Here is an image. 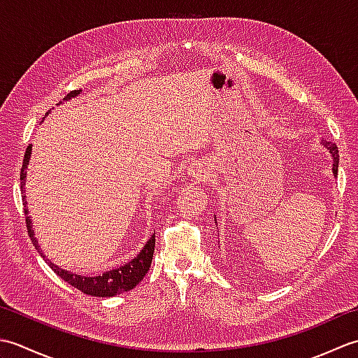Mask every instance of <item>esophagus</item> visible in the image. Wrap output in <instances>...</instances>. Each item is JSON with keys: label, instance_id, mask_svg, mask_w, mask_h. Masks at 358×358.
<instances>
[{"label": "esophagus", "instance_id": "1", "mask_svg": "<svg viewBox=\"0 0 358 358\" xmlns=\"http://www.w3.org/2000/svg\"><path fill=\"white\" fill-rule=\"evenodd\" d=\"M189 177L199 181H204L208 178V164L204 162H194L191 166L187 167Z\"/></svg>", "mask_w": 358, "mask_h": 358}]
</instances>
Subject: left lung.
Masks as SVG:
<instances>
[{"label": "left lung", "instance_id": "left-lung-1", "mask_svg": "<svg viewBox=\"0 0 358 358\" xmlns=\"http://www.w3.org/2000/svg\"><path fill=\"white\" fill-rule=\"evenodd\" d=\"M322 144H323L326 149H328L329 155L332 157V173H334V177H337V175H338V149H337L336 144H331V143L324 141V140H322ZM214 220H215V223H217V218L215 217H214Z\"/></svg>", "mask_w": 358, "mask_h": 358}]
</instances>
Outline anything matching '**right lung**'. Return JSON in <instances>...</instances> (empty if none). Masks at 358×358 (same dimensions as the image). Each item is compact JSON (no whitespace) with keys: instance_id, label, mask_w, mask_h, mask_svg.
I'll use <instances>...</instances> for the list:
<instances>
[{"instance_id":"1","label":"right lung","mask_w":358,"mask_h":358,"mask_svg":"<svg viewBox=\"0 0 358 358\" xmlns=\"http://www.w3.org/2000/svg\"><path fill=\"white\" fill-rule=\"evenodd\" d=\"M83 90H72L71 94H67L63 101L72 100V98L78 96ZM63 101H59L58 106L62 104ZM50 112V110H49ZM49 112L45 115H49ZM45 118V117H44ZM30 155H32V144H29L26 149V155L24 159H22V167H21V192H22V206H24V215H26V226H27V232L29 237L32 240L35 249L38 250L45 263L50 266V269L57 273L58 277H62L66 283H69L71 286L77 287L78 291H81L83 294L92 295V296H113L118 294H123L131 291L140 281L146 275L150 263H152V257H154V249H155V235L146 241V245L143 246V249L138 252V255L134 257L131 262H127L126 264H121L118 268H113L106 271L100 275H80L77 272H71L67 269L59 268V266L53 264L52 262H49V258H45V255L43 254V249L38 245V240L35 238V232L32 229V218L29 215V208H27V201H26V175H27V167H29V162H30Z\"/></svg>"}]
</instances>
